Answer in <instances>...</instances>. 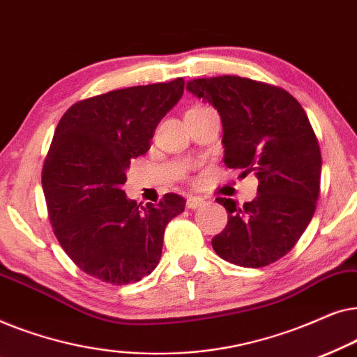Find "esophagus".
<instances>
[{
	"label": "esophagus",
	"mask_w": 357,
	"mask_h": 357,
	"mask_svg": "<svg viewBox=\"0 0 357 357\" xmlns=\"http://www.w3.org/2000/svg\"><path fill=\"white\" fill-rule=\"evenodd\" d=\"M204 204V199L199 198V197H190L187 198V206L190 209H198L199 206H203Z\"/></svg>",
	"instance_id": "obj_1"
}]
</instances>
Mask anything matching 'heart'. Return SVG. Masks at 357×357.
Masks as SVG:
<instances>
[{
	"label": "heart",
	"mask_w": 357,
	"mask_h": 357,
	"mask_svg": "<svg viewBox=\"0 0 357 357\" xmlns=\"http://www.w3.org/2000/svg\"><path fill=\"white\" fill-rule=\"evenodd\" d=\"M199 109H204V107L197 105V107H192V109H190V110H199ZM190 110H188V112H190Z\"/></svg>",
	"instance_id": "b5f03b06"
}]
</instances>
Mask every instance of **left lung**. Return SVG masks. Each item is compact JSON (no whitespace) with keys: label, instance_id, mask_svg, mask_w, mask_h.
<instances>
[{"label":"left lung","instance_id":"8db88e82","mask_svg":"<svg viewBox=\"0 0 357 357\" xmlns=\"http://www.w3.org/2000/svg\"><path fill=\"white\" fill-rule=\"evenodd\" d=\"M187 89L221 115L224 164L258 178L257 198L242 206L216 198L227 226L214 252L238 266L271 265L296 245L320 197V146L305 110L282 87L241 76L199 77Z\"/></svg>","mask_w":357,"mask_h":357}]
</instances>
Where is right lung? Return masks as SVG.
Returning <instances> with one entry per match:
<instances>
[{"label": "right lung", "mask_w": 357, "mask_h": 357, "mask_svg": "<svg viewBox=\"0 0 357 357\" xmlns=\"http://www.w3.org/2000/svg\"><path fill=\"white\" fill-rule=\"evenodd\" d=\"M183 84L177 77L110 91L76 102L58 121L42 187L53 234L86 275L123 286L158 266L165 226L183 211L185 199L165 193L158 204L141 206L121 185Z\"/></svg>", "instance_id": "1"}]
</instances>
